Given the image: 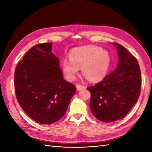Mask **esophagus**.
Segmentation results:
<instances>
[{
  "label": "esophagus",
  "instance_id": "obj_1",
  "mask_svg": "<svg viewBox=\"0 0 152 152\" xmlns=\"http://www.w3.org/2000/svg\"><path fill=\"white\" fill-rule=\"evenodd\" d=\"M86 87L85 86H83L81 85H77L76 86V89L77 91H80V90H82L83 89H85Z\"/></svg>",
  "mask_w": 152,
  "mask_h": 152
}]
</instances>
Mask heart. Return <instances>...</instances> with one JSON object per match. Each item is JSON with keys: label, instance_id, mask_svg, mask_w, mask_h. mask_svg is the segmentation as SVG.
I'll return each mask as SVG.
<instances>
[{"label": "heart", "instance_id": "b5f03b06", "mask_svg": "<svg viewBox=\"0 0 152 152\" xmlns=\"http://www.w3.org/2000/svg\"><path fill=\"white\" fill-rule=\"evenodd\" d=\"M111 57L106 50L101 47L90 45L74 48L69 53V59H64L61 63L66 78L72 81L76 78L81 68L83 76L89 81L102 80L108 72Z\"/></svg>", "mask_w": 152, "mask_h": 152}]
</instances>
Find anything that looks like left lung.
I'll return each instance as SVG.
<instances>
[{
	"label": "left lung",
	"instance_id": "1",
	"mask_svg": "<svg viewBox=\"0 0 152 152\" xmlns=\"http://www.w3.org/2000/svg\"><path fill=\"white\" fill-rule=\"evenodd\" d=\"M112 44L119 58L115 70L97 84L87 88L91 93L92 114L106 123L119 120L128 114L139 97L142 82L136 58L121 45Z\"/></svg>",
	"mask_w": 152,
	"mask_h": 152
}]
</instances>
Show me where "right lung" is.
I'll list each match as a JSON object with an SVG mask.
<instances>
[{"label":"right lung","mask_w":152,"mask_h":152,"mask_svg":"<svg viewBox=\"0 0 152 152\" xmlns=\"http://www.w3.org/2000/svg\"><path fill=\"white\" fill-rule=\"evenodd\" d=\"M52 43L32 47L16 66V97L21 108L34 121L51 124L63 117L76 87L63 79Z\"/></svg>","instance_id":"1"}]
</instances>
